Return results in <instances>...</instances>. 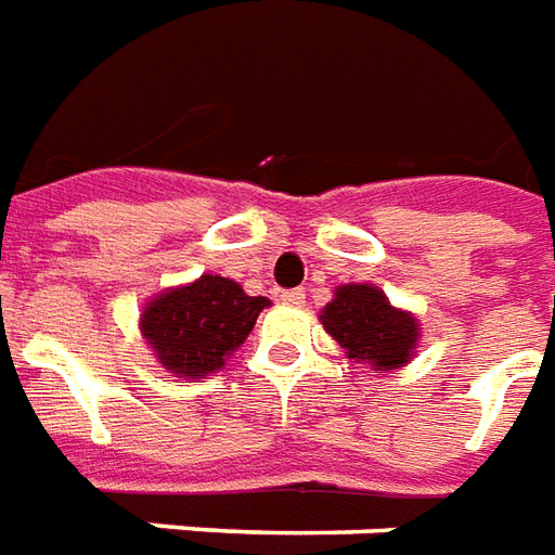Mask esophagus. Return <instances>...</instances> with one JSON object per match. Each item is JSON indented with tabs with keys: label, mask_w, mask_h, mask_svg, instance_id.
Wrapping results in <instances>:
<instances>
[{
	"label": "esophagus",
	"mask_w": 555,
	"mask_h": 555,
	"mask_svg": "<svg viewBox=\"0 0 555 555\" xmlns=\"http://www.w3.org/2000/svg\"><path fill=\"white\" fill-rule=\"evenodd\" d=\"M279 300L285 302V306H302V302H306V291L302 288L282 291V294H279Z\"/></svg>",
	"instance_id": "obj_1"
}]
</instances>
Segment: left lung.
<instances>
[{"mask_svg":"<svg viewBox=\"0 0 555 555\" xmlns=\"http://www.w3.org/2000/svg\"><path fill=\"white\" fill-rule=\"evenodd\" d=\"M321 321L326 333L345 348L348 360L372 362L377 372L410 362L416 348V321L389 306L384 291L372 285H341L336 300L326 302Z\"/></svg>","mask_w":555,"mask_h":555,"instance_id":"1","label":"left lung"}]
</instances>
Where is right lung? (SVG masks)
I'll list each match as a JSON object with an SVG mask.
<instances>
[{"mask_svg":"<svg viewBox=\"0 0 555 555\" xmlns=\"http://www.w3.org/2000/svg\"><path fill=\"white\" fill-rule=\"evenodd\" d=\"M264 306H270L267 297H249L237 282L207 273L147 302L142 336L171 374L195 380L222 369L231 350L253 333Z\"/></svg>","mask_w":555,"mask_h":555,"instance_id":"right-lung-1","label":"right lung"}]
</instances>
